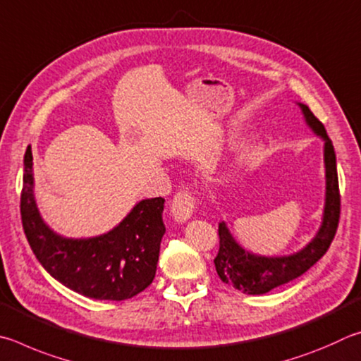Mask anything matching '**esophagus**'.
<instances>
[{"instance_id": "34e87169", "label": "esophagus", "mask_w": 361, "mask_h": 361, "mask_svg": "<svg viewBox=\"0 0 361 361\" xmlns=\"http://www.w3.org/2000/svg\"><path fill=\"white\" fill-rule=\"evenodd\" d=\"M195 207H197V200L192 192L180 190L174 195L173 203H171V216L177 224H182L192 217Z\"/></svg>"}]
</instances>
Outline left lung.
Listing matches in <instances>:
<instances>
[{
    "label": "left lung",
    "instance_id": "obj_1",
    "mask_svg": "<svg viewBox=\"0 0 361 361\" xmlns=\"http://www.w3.org/2000/svg\"><path fill=\"white\" fill-rule=\"evenodd\" d=\"M307 125L325 141L326 200L324 222L320 230L305 249L288 257H258L249 254L239 245L225 224H219V254L214 258L216 271L222 282L247 295H263L296 279L314 267L326 254L336 235L341 216V193L336 169V155L326 135L324 123L314 116L307 106L300 104Z\"/></svg>",
    "mask_w": 361,
    "mask_h": 361
}]
</instances>
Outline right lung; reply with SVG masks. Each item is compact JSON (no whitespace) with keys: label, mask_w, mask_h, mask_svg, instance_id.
Returning a JSON list of instances; mask_svg holds the SVG:
<instances>
[{"label":"right lung","mask_w":361,"mask_h":361,"mask_svg":"<svg viewBox=\"0 0 361 361\" xmlns=\"http://www.w3.org/2000/svg\"><path fill=\"white\" fill-rule=\"evenodd\" d=\"M161 197L142 200L112 231L90 239H68L42 222L33 195V154H25L20 216L25 236L47 273L88 298L123 301L155 277L164 235Z\"/></svg>","instance_id":"obj_1"}]
</instances>
